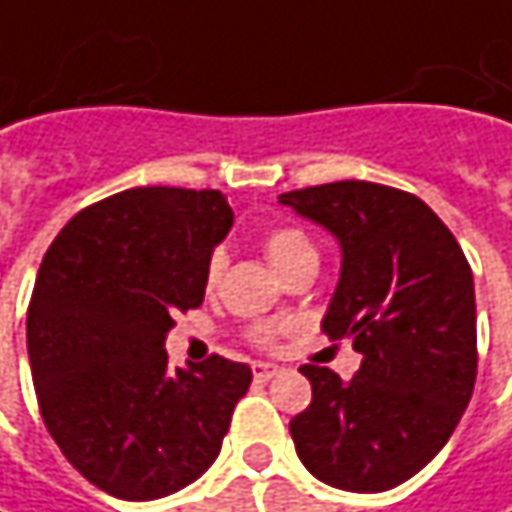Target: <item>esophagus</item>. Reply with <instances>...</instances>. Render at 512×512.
I'll use <instances>...</instances> for the list:
<instances>
[{
	"mask_svg": "<svg viewBox=\"0 0 512 512\" xmlns=\"http://www.w3.org/2000/svg\"><path fill=\"white\" fill-rule=\"evenodd\" d=\"M282 373V367L279 364H267V362H259L253 364V379L256 382H270L273 376H279Z\"/></svg>",
	"mask_w": 512,
	"mask_h": 512,
	"instance_id": "obj_1",
	"label": "esophagus"
}]
</instances>
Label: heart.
Here are the masks:
<instances>
[{
    "instance_id": "1",
    "label": "heart",
    "mask_w": 512,
    "mask_h": 512,
    "mask_svg": "<svg viewBox=\"0 0 512 512\" xmlns=\"http://www.w3.org/2000/svg\"><path fill=\"white\" fill-rule=\"evenodd\" d=\"M262 245H265L267 259L273 262V267H276L279 273H285L287 267H293L296 262L307 259V256H316L313 242L307 239L305 230H299L296 225H270L265 230V236H262ZM222 273H225V253H222V250H213L205 265L207 290H213V287L219 285ZM276 333H279V327L276 325H256L250 330L253 342L265 344V347L267 344H273Z\"/></svg>"
}]
</instances>
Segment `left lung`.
<instances>
[{
    "label": "left lung",
    "instance_id": "left-lung-1",
    "mask_svg": "<svg viewBox=\"0 0 512 512\" xmlns=\"http://www.w3.org/2000/svg\"><path fill=\"white\" fill-rule=\"evenodd\" d=\"M279 202L339 239L342 273L322 330L362 353L350 382L299 367L313 402L290 422L296 453L319 482L382 493L442 450L473 396V270L442 219L396 187L347 179Z\"/></svg>",
    "mask_w": 512,
    "mask_h": 512
}]
</instances>
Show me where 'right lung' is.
I'll return each instance as SVG.
<instances>
[{
	"instance_id": "add662e5",
	"label": "right lung",
	"mask_w": 512,
	"mask_h": 512,
	"mask_svg": "<svg viewBox=\"0 0 512 512\" xmlns=\"http://www.w3.org/2000/svg\"><path fill=\"white\" fill-rule=\"evenodd\" d=\"M233 225L219 190L133 187L79 210L48 247L28 307L45 427L90 484L162 499L216 462L250 367H170L176 310L205 299V265Z\"/></svg>"
}]
</instances>
